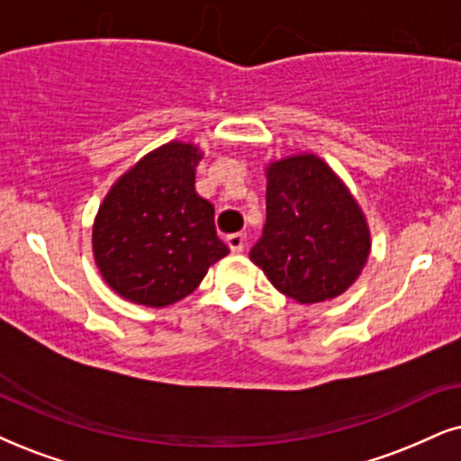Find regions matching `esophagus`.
<instances>
[{"instance_id": "34e87169", "label": "esophagus", "mask_w": 461, "mask_h": 461, "mask_svg": "<svg viewBox=\"0 0 461 461\" xmlns=\"http://www.w3.org/2000/svg\"><path fill=\"white\" fill-rule=\"evenodd\" d=\"M227 247L231 249V253H242V250H244V234H230V236H227Z\"/></svg>"}]
</instances>
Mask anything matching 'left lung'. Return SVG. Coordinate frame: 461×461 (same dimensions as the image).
I'll return each instance as SVG.
<instances>
[{
	"label": "left lung",
	"instance_id": "1",
	"mask_svg": "<svg viewBox=\"0 0 461 461\" xmlns=\"http://www.w3.org/2000/svg\"><path fill=\"white\" fill-rule=\"evenodd\" d=\"M368 253L364 214L319 157L267 167L266 225L250 259L281 294L302 304L336 298L355 283Z\"/></svg>",
	"mask_w": 461,
	"mask_h": 461
}]
</instances>
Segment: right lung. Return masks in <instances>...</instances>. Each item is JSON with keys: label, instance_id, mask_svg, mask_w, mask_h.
I'll list each match as a JSON object with an SVG mask.
<instances>
[{"label": "right lung", "instance_id": "obj_1", "mask_svg": "<svg viewBox=\"0 0 461 461\" xmlns=\"http://www.w3.org/2000/svg\"><path fill=\"white\" fill-rule=\"evenodd\" d=\"M194 144L170 142L140 159L110 189L93 225V253L116 294L144 306L189 295L230 253L214 206L195 194Z\"/></svg>", "mask_w": 461, "mask_h": 461}]
</instances>
